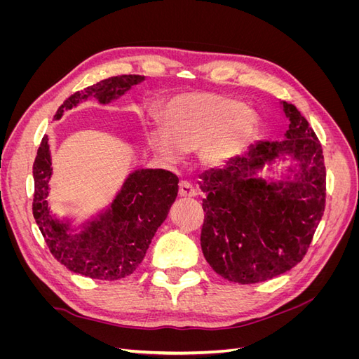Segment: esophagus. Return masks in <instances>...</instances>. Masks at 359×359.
<instances>
[{"label":"esophagus","mask_w":359,"mask_h":359,"mask_svg":"<svg viewBox=\"0 0 359 359\" xmlns=\"http://www.w3.org/2000/svg\"><path fill=\"white\" fill-rule=\"evenodd\" d=\"M178 194L181 198H189V199H191V198H196V190L193 189V186L191 184H189V182H186V181H182V182H180V190H178Z\"/></svg>","instance_id":"esophagus-1"}]
</instances>
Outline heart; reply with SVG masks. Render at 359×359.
I'll list each match as a JSON object with an SVG mask.
<instances>
[{"instance_id":"obj_1","label":"heart","mask_w":359,"mask_h":359,"mask_svg":"<svg viewBox=\"0 0 359 359\" xmlns=\"http://www.w3.org/2000/svg\"><path fill=\"white\" fill-rule=\"evenodd\" d=\"M163 123H144L148 147L163 160L177 163L184 153L199 149L202 166L219 169L250 144L255 119L244 103L231 97L193 91L170 97L163 106Z\"/></svg>"}]
</instances>
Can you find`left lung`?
<instances>
[{
	"instance_id": "8db88e82",
	"label": "left lung",
	"mask_w": 359,
	"mask_h": 359,
	"mask_svg": "<svg viewBox=\"0 0 359 359\" xmlns=\"http://www.w3.org/2000/svg\"><path fill=\"white\" fill-rule=\"evenodd\" d=\"M289 119L283 140L257 142L224 169L205 172L201 245L223 278L252 285L298 265L323 215L327 172L319 139L295 106L281 102ZM290 165L280 180H265V165Z\"/></svg>"
}]
</instances>
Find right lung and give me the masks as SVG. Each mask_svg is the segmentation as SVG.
I'll return each instance as SVG.
<instances>
[{
  "label": "right lung",
  "mask_w": 359,
  "mask_h": 359,
  "mask_svg": "<svg viewBox=\"0 0 359 359\" xmlns=\"http://www.w3.org/2000/svg\"><path fill=\"white\" fill-rule=\"evenodd\" d=\"M144 79L140 74H121L86 86L58 107L55 119L91 97L100 104L111 103ZM32 175V214L53 257L76 274L109 281L135 273L178 194V177L172 172L137 169L126 178L107 208L72 227L70 220H60L49 208L52 160L48 136L41 139Z\"/></svg>",
  "instance_id": "add662e5"
}]
</instances>
